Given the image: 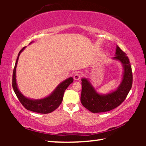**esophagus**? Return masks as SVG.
Segmentation results:
<instances>
[{"instance_id": "esophagus-1", "label": "esophagus", "mask_w": 146, "mask_h": 146, "mask_svg": "<svg viewBox=\"0 0 146 146\" xmlns=\"http://www.w3.org/2000/svg\"><path fill=\"white\" fill-rule=\"evenodd\" d=\"M81 78V74L79 72H76L74 74V79L75 80H78L80 79Z\"/></svg>"}]
</instances>
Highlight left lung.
I'll list each match as a JSON object with an SVG mask.
<instances>
[{
    "instance_id": "obj_1",
    "label": "left lung",
    "mask_w": 146,
    "mask_h": 146,
    "mask_svg": "<svg viewBox=\"0 0 146 146\" xmlns=\"http://www.w3.org/2000/svg\"><path fill=\"white\" fill-rule=\"evenodd\" d=\"M116 59L122 63L124 68L123 79L118 88L106 95L98 94L86 78L82 79L81 103L86 108L92 113L105 112L119 106L126 98L131 88L133 81L131 66L126 54L117 46L115 56Z\"/></svg>"
}]
</instances>
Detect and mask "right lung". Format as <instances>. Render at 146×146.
Wrapping results in <instances>:
<instances>
[{
  "instance_id": "right-lung-1",
  "label": "right lung",
  "mask_w": 146,
  "mask_h": 146,
  "mask_svg": "<svg viewBox=\"0 0 146 146\" xmlns=\"http://www.w3.org/2000/svg\"><path fill=\"white\" fill-rule=\"evenodd\" d=\"M25 48V46L23 47V48L19 52L17 61H16L15 68H14L13 70V88L14 92H15V94L17 95L20 102L28 110L40 113H50L54 110H55L60 105L63 100L64 93L66 89L68 87V86L73 82V78H69L62 82L61 84H60L55 89V90L53 92L52 94L50 95L49 96L45 98L33 100L29 99L25 97L19 92L17 88V82H16V68H17L18 60H19L20 54Z\"/></svg>"
}]
</instances>
